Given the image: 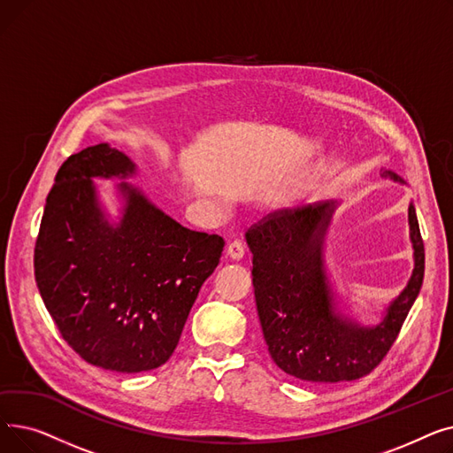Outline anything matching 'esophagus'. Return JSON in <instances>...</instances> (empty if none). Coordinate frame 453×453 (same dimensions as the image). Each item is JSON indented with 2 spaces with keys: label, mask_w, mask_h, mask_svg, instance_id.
<instances>
[{
  "label": "esophagus",
  "mask_w": 453,
  "mask_h": 453,
  "mask_svg": "<svg viewBox=\"0 0 453 453\" xmlns=\"http://www.w3.org/2000/svg\"><path fill=\"white\" fill-rule=\"evenodd\" d=\"M227 257L231 258V260H241L242 257H244V246L241 244V242H231L229 246H227Z\"/></svg>",
  "instance_id": "1"
}]
</instances>
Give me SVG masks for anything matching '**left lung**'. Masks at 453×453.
Returning <instances> with one entry per match:
<instances>
[{
    "mask_svg": "<svg viewBox=\"0 0 453 453\" xmlns=\"http://www.w3.org/2000/svg\"><path fill=\"white\" fill-rule=\"evenodd\" d=\"M380 174L406 183L393 171ZM338 207L340 202H325L279 211L246 231L257 312L268 352L280 371L304 382H349L371 372L395 343L424 279V244L410 202L411 277L378 321L362 323L340 296L326 266V234Z\"/></svg>",
    "mask_w": 453,
    "mask_h": 453,
    "instance_id": "left-lung-1",
    "label": "left lung"
}]
</instances>
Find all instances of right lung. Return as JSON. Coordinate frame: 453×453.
<instances>
[{"instance_id": "1", "label": "right lung", "mask_w": 453, "mask_h": 453, "mask_svg": "<svg viewBox=\"0 0 453 453\" xmlns=\"http://www.w3.org/2000/svg\"><path fill=\"white\" fill-rule=\"evenodd\" d=\"M137 165L108 142L69 156L47 196L35 277L47 312L88 364L142 372L171 358L224 241L190 231L128 180ZM95 179H117L112 205Z\"/></svg>"}]
</instances>
